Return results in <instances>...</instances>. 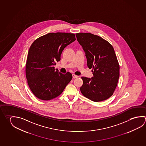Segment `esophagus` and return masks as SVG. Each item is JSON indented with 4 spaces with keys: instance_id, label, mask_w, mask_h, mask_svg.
I'll use <instances>...</instances> for the list:
<instances>
[{
    "instance_id": "1",
    "label": "esophagus",
    "mask_w": 146,
    "mask_h": 146,
    "mask_svg": "<svg viewBox=\"0 0 146 146\" xmlns=\"http://www.w3.org/2000/svg\"><path fill=\"white\" fill-rule=\"evenodd\" d=\"M72 76H73V78H76L78 77V76L76 75H75V74H73Z\"/></svg>"
}]
</instances>
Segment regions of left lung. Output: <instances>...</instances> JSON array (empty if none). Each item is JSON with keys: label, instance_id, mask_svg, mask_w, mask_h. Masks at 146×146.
I'll return each mask as SVG.
<instances>
[{"label": "left lung", "instance_id": "obj_1", "mask_svg": "<svg viewBox=\"0 0 146 146\" xmlns=\"http://www.w3.org/2000/svg\"><path fill=\"white\" fill-rule=\"evenodd\" d=\"M87 57V66L93 77H82V95L95 102L112 95L119 77V66L112 46L101 37L89 33L76 34Z\"/></svg>", "mask_w": 146, "mask_h": 146}]
</instances>
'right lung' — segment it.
Wrapping results in <instances>:
<instances>
[{"mask_svg":"<svg viewBox=\"0 0 146 146\" xmlns=\"http://www.w3.org/2000/svg\"><path fill=\"white\" fill-rule=\"evenodd\" d=\"M75 40L74 34L50 33L31 44L26 62V78L31 91L39 99L49 100L57 97L71 80V73H61L54 66L60 60L64 48Z\"/></svg>","mask_w":146,"mask_h":146,"instance_id":"1","label":"right lung"}]
</instances>
